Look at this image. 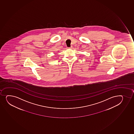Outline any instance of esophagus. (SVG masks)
Segmentation results:
<instances>
[{
  "label": "esophagus",
  "mask_w": 134,
  "mask_h": 134,
  "mask_svg": "<svg viewBox=\"0 0 134 134\" xmlns=\"http://www.w3.org/2000/svg\"><path fill=\"white\" fill-rule=\"evenodd\" d=\"M72 48V46H71L70 47V48H70V49H71Z\"/></svg>",
  "instance_id": "esophagus-1"
}]
</instances>
